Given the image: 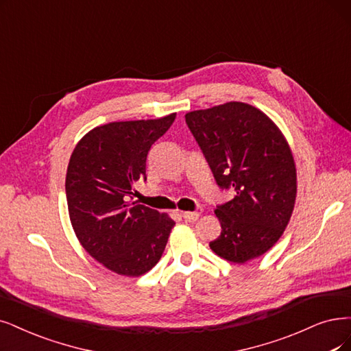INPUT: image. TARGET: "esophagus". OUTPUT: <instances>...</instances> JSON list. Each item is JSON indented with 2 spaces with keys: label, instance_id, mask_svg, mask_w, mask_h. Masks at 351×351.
Here are the masks:
<instances>
[{
  "label": "esophagus",
  "instance_id": "34e87169",
  "mask_svg": "<svg viewBox=\"0 0 351 351\" xmlns=\"http://www.w3.org/2000/svg\"><path fill=\"white\" fill-rule=\"evenodd\" d=\"M182 217H184L185 221L192 223V221H197L198 217H199V213H189V211H185V213H182Z\"/></svg>",
  "mask_w": 351,
  "mask_h": 351
}]
</instances>
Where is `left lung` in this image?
I'll list each match as a JSON object with an SVG mask.
<instances>
[{
    "label": "left lung",
    "mask_w": 351,
    "mask_h": 351,
    "mask_svg": "<svg viewBox=\"0 0 351 351\" xmlns=\"http://www.w3.org/2000/svg\"><path fill=\"white\" fill-rule=\"evenodd\" d=\"M185 121L219 189L234 198L217 205L219 257L245 263L265 254L287 228L296 197V169L287 140L266 114L244 102L192 111Z\"/></svg>",
    "instance_id": "obj_1"
}]
</instances>
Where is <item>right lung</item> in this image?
Here are the masks:
<instances>
[{
    "instance_id": "1",
    "label": "right lung",
    "mask_w": 351,
    "mask_h": 351,
    "mask_svg": "<svg viewBox=\"0 0 351 351\" xmlns=\"http://www.w3.org/2000/svg\"><path fill=\"white\" fill-rule=\"evenodd\" d=\"M175 117L95 127L71 156L64 186L76 237L95 261L119 275L149 271L160 261L175 226L166 214L128 202L137 180L147 179L152 145Z\"/></svg>"
}]
</instances>
